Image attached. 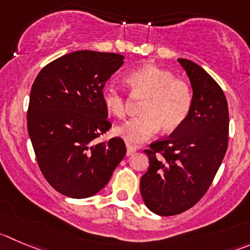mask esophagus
Masks as SVG:
<instances>
[{
	"instance_id": "34e87169",
	"label": "esophagus",
	"mask_w": 250,
	"mask_h": 250,
	"mask_svg": "<svg viewBox=\"0 0 250 250\" xmlns=\"http://www.w3.org/2000/svg\"><path fill=\"white\" fill-rule=\"evenodd\" d=\"M136 151L137 147L132 146V145L130 144H126V156H131V154H134Z\"/></svg>"
}]
</instances>
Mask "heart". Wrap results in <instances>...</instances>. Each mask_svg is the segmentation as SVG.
Returning <instances> with one entry per match:
<instances>
[{
    "label": "heart",
    "instance_id": "b5f03b06",
    "mask_svg": "<svg viewBox=\"0 0 250 250\" xmlns=\"http://www.w3.org/2000/svg\"><path fill=\"white\" fill-rule=\"evenodd\" d=\"M132 94L145 96L141 116L130 119L114 129L118 136L139 144L153 136L161 125L166 131L178 129L188 118L192 104V92L185 81L175 78L170 71L145 65L126 76ZM104 106L116 118L125 115V97L119 88L106 84L102 91Z\"/></svg>",
    "mask_w": 250,
    "mask_h": 250
}]
</instances>
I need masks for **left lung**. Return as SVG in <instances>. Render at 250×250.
Wrapping results in <instances>:
<instances>
[{"label":"left lung","mask_w":250,"mask_h":250,"mask_svg":"<svg viewBox=\"0 0 250 250\" xmlns=\"http://www.w3.org/2000/svg\"><path fill=\"white\" fill-rule=\"evenodd\" d=\"M178 61L191 84V109L168 139L145 151L149 167L140 180L145 205L159 216L184 212L203 198L228 144L229 115L223 91L198 63Z\"/></svg>","instance_id":"obj_1"}]
</instances>
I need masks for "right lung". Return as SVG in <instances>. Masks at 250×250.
<instances>
[{"mask_svg": "<svg viewBox=\"0 0 250 250\" xmlns=\"http://www.w3.org/2000/svg\"><path fill=\"white\" fill-rule=\"evenodd\" d=\"M123 63L119 54L80 50L45 66L33 83L28 134L45 179L68 198L101 191L126 154L120 137L94 144L111 127L102 91Z\"/></svg>", "mask_w": 250, "mask_h": 250, "instance_id": "1", "label": "right lung"}]
</instances>
